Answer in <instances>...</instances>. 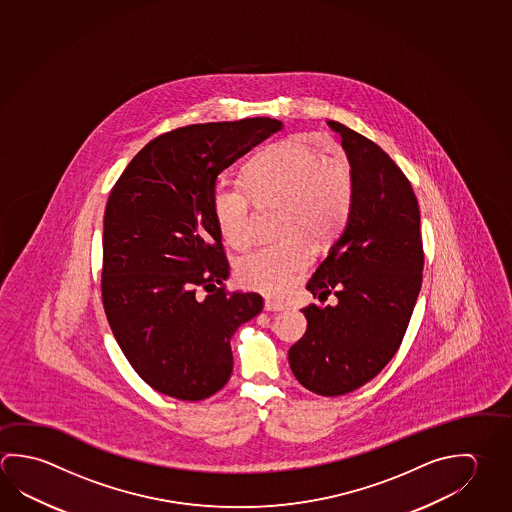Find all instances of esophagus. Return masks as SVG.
<instances>
[{"instance_id": "esophagus-1", "label": "esophagus", "mask_w": 512, "mask_h": 512, "mask_svg": "<svg viewBox=\"0 0 512 512\" xmlns=\"http://www.w3.org/2000/svg\"><path fill=\"white\" fill-rule=\"evenodd\" d=\"M286 305L282 304V302H278V300H271V298H266V302H264V309L266 311H282Z\"/></svg>"}]
</instances>
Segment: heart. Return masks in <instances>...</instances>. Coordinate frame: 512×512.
I'll return each instance as SVG.
<instances>
[{
    "mask_svg": "<svg viewBox=\"0 0 512 512\" xmlns=\"http://www.w3.org/2000/svg\"><path fill=\"white\" fill-rule=\"evenodd\" d=\"M245 192L219 183L212 208L226 243L244 248L252 241V201L259 207L280 205L275 243L262 244L237 260L235 273L244 287L266 295H284L302 278L313 243L334 241L349 221L354 203V176L341 156H325L311 145L286 140L255 156L244 169Z\"/></svg>",
    "mask_w": 512,
    "mask_h": 512,
    "instance_id": "b5f03b06",
    "label": "heart"
}]
</instances>
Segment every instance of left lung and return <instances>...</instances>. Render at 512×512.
<instances>
[{
    "mask_svg": "<svg viewBox=\"0 0 512 512\" xmlns=\"http://www.w3.org/2000/svg\"><path fill=\"white\" fill-rule=\"evenodd\" d=\"M354 176L345 232L307 289L338 298L302 309L307 331L289 349V367L314 394H349L388 365L401 347L421 291V212L412 183L388 154L331 120Z\"/></svg>",
    "mask_w": 512,
    "mask_h": 512,
    "instance_id": "1",
    "label": "left lung"
}]
</instances>
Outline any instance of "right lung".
Segmentation results:
<instances>
[{
    "label": "right lung",
    "instance_id": "add662e5",
    "mask_svg": "<svg viewBox=\"0 0 512 512\" xmlns=\"http://www.w3.org/2000/svg\"><path fill=\"white\" fill-rule=\"evenodd\" d=\"M280 127L255 117L172 129L111 189L102 304L127 361L160 394L201 401L221 390L234 368V332L262 311L259 293L223 284L230 264L212 196L217 176Z\"/></svg>",
    "mask_w": 512,
    "mask_h": 512
}]
</instances>
